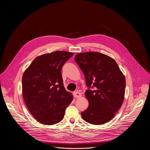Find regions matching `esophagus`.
I'll list each match as a JSON object with an SVG mask.
<instances>
[{"mask_svg":"<svg viewBox=\"0 0 150 150\" xmlns=\"http://www.w3.org/2000/svg\"><path fill=\"white\" fill-rule=\"evenodd\" d=\"M74 96L75 97V98H80L81 97V94L78 92V91H75L74 92Z\"/></svg>","mask_w":150,"mask_h":150,"instance_id":"obj_1","label":"esophagus"}]
</instances>
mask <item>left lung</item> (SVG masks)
<instances>
[{"mask_svg": "<svg viewBox=\"0 0 150 150\" xmlns=\"http://www.w3.org/2000/svg\"><path fill=\"white\" fill-rule=\"evenodd\" d=\"M88 90V109L81 112L84 120L92 125L108 122L121 107L125 97L126 80L115 60L99 52H84L75 55Z\"/></svg>", "mask_w": 150, "mask_h": 150, "instance_id": "8db88e82", "label": "left lung"}]
</instances>
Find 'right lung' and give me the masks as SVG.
Returning <instances> with one entry per match:
<instances>
[{"instance_id":"1","label":"right lung","mask_w":150,"mask_h":150,"mask_svg":"<svg viewBox=\"0 0 150 150\" xmlns=\"http://www.w3.org/2000/svg\"><path fill=\"white\" fill-rule=\"evenodd\" d=\"M73 53L57 51L36 58L22 76V95L30 112L41 123L54 125L64 118L73 100L63 84L61 69Z\"/></svg>"}]
</instances>
